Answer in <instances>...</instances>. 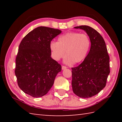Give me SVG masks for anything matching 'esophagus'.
I'll return each instance as SVG.
<instances>
[{"label": "esophagus", "instance_id": "esophagus-1", "mask_svg": "<svg viewBox=\"0 0 122 122\" xmlns=\"http://www.w3.org/2000/svg\"><path fill=\"white\" fill-rule=\"evenodd\" d=\"M66 69V66H62V69L63 70H64V69Z\"/></svg>", "mask_w": 122, "mask_h": 122}]
</instances>
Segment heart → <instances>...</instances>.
<instances>
[{
    "label": "heart",
    "instance_id": "obj_1",
    "mask_svg": "<svg viewBox=\"0 0 122 122\" xmlns=\"http://www.w3.org/2000/svg\"><path fill=\"white\" fill-rule=\"evenodd\" d=\"M91 46L90 39L87 35L71 32L60 36L58 42L51 41L50 49L52 58L59 61L66 56L64 63L70 65L79 63L86 58Z\"/></svg>",
    "mask_w": 122,
    "mask_h": 122
}]
</instances>
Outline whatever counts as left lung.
<instances>
[{
    "label": "left lung",
    "mask_w": 122,
    "mask_h": 122,
    "mask_svg": "<svg viewBox=\"0 0 122 122\" xmlns=\"http://www.w3.org/2000/svg\"><path fill=\"white\" fill-rule=\"evenodd\" d=\"M74 28L86 32L91 48L83 62L72 68V90L80 97L89 98L105 87L110 72V58L105 41L97 30L87 25Z\"/></svg>",
    "instance_id": "8db88e82"
}]
</instances>
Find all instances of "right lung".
I'll return each mask as SVG.
<instances>
[{"mask_svg":"<svg viewBox=\"0 0 122 122\" xmlns=\"http://www.w3.org/2000/svg\"><path fill=\"white\" fill-rule=\"evenodd\" d=\"M61 31L39 27L20 42L15 59V73L18 86L33 97H42L50 90L61 66L51 58L50 43Z\"/></svg>","mask_w":122,"mask_h":122,"instance_id":"1","label":"right lung"}]
</instances>
